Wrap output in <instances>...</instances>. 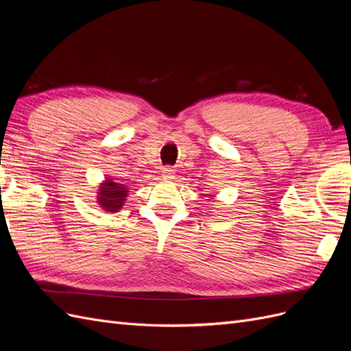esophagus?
Segmentation results:
<instances>
[{
    "mask_svg": "<svg viewBox=\"0 0 351 351\" xmlns=\"http://www.w3.org/2000/svg\"><path fill=\"white\" fill-rule=\"evenodd\" d=\"M162 177L167 178V180L173 178V177H174V169H173L171 167H165V168L162 169Z\"/></svg>",
    "mask_w": 351,
    "mask_h": 351,
    "instance_id": "obj_1",
    "label": "esophagus"
}]
</instances>
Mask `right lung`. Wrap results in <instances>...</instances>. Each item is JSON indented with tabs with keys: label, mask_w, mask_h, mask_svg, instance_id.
Returning a JSON list of instances; mask_svg holds the SVG:
<instances>
[{
	"label": "right lung",
	"mask_w": 351,
	"mask_h": 351,
	"mask_svg": "<svg viewBox=\"0 0 351 351\" xmlns=\"http://www.w3.org/2000/svg\"><path fill=\"white\" fill-rule=\"evenodd\" d=\"M129 190L121 183L114 182L112 178H105L98 190V204L107 212H119L123 206Z\"/></svg>",
	"instance_id": "obj_1"
}]
</instances>
